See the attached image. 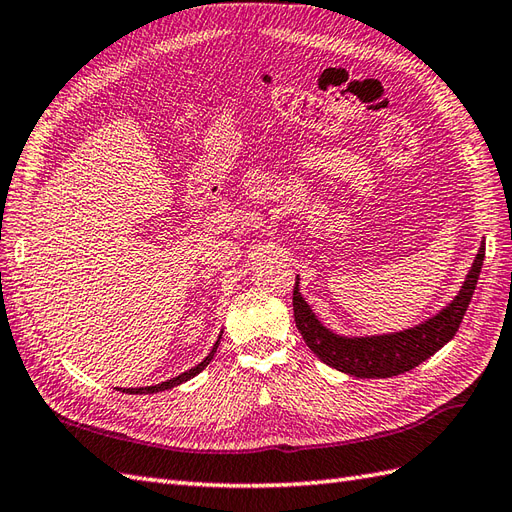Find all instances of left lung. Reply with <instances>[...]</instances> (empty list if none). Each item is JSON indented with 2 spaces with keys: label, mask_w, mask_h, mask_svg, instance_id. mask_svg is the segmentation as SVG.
<instances>
[{
  "label": "left lung",
  "mask_w": 512,
  "mask_h": 512,
  "mask_svg": "<svg viewBox=\"0 0 512 512\" xmlns=\"http://www.w3.org/2000/svg\"><path fill=\"white\" fill-rule=\"evenodd\" d=\"M484 261V244L480 246L478 257L467 275L465 285L454 301L438 312L427 323L399 331L392 336H373V338H342L331 334L329 329L318 323V318L310 310V305L303 301L299 292V277L294 283L292 305H294V323L301 331L307 347H310L325 364L338 368L342 373L353 377H392L406 373L410 368L419 366L430 355L456 336V331L465 318L471 296L478 283L480 270Z\"/></svg>",
  "instance_id": "8db88e82"
}]
</instances>
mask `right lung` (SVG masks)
Returning <instances> with one entry per match:
<instances>
[{
  "mask_svg": "<svg viewBox=\"0 0 512 512\" xmlns=\"http://www.w3.org/2000/svg\"><path fill=\"white\" fill-rule=\"evenodd\" d=\"M216 349H218V342H216V347L211 349V353L207 355L205 360H202L200 364H196L194 368H189L187 373H181L178 377L168 379V382H161V384H157V386H146V388H124V392H130V395H150V392L168 390V388H174V386H178V384H183V382H187V379H192L194 375H198V373L202 371V368H205V366L211 362V358H213V353H216Z\"/></svg>",
  "mask_w": 512,
  "mask_h": 512,
  "instance_id": "obj_1",
  "label": "right lung"
}]
</instances>
